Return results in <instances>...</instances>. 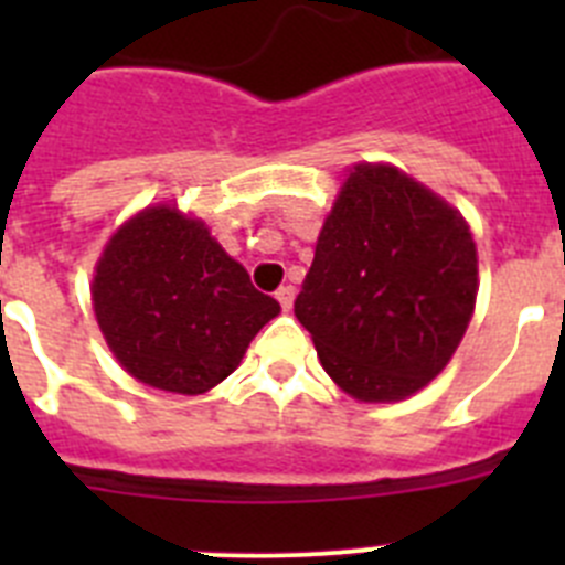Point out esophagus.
I'll list each match as a JSON object with an SVG mask.
<instances>
[{
  "mask_svg": "<svg viewBox=\"0 0 565 565\" xmlns=\"http://www.w3.org/2000/svg\"><path fill=\"white\" fill-rule=\"evenodd\" d=\"M294 286H279L277 288V302H279V308H282V311H291V306H294Z\"/></svg>",
  "mask_w": 565,
  "mask_h": 565,
  "instance_id": "obj_1",
  "label": "esophagus"
}]
</instances>
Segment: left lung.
<instances>
[{"label": "left lung", "mask_w": 565, "mask_h": 565, "mask_svg": "<svg viewBox=\"0 0 565 565\" xmlns=\"http://www.w3.org/2000/svg\"><path fill=\"white\" fill-rule=\"evenodd\" d=\"M476 294L461 214L398 169L362 163L319 232L294 313L344 393L398 402L450 362Z\"/></svg>", "instance_id": "1"}]
</instances>
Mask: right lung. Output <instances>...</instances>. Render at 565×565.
Masks as SVG:
<instances>
[{
    "label": "right lung",
    "instance_id": "right-lung-1",
    "mask_svg": "<svg viewBox=\"0 0 565 565\" xmlns=\"http://www.w3.org/2000/svg\"><path fill=\"white\" fill-rule=\"evenodd\" d=\"M93 306L124 371L186 396L221 384L279 313L201 221L169 206L115 232L98 259Z\"/></svg>",
    "mask_w": 565,
    "mask_h": 565
}]
</instances>
